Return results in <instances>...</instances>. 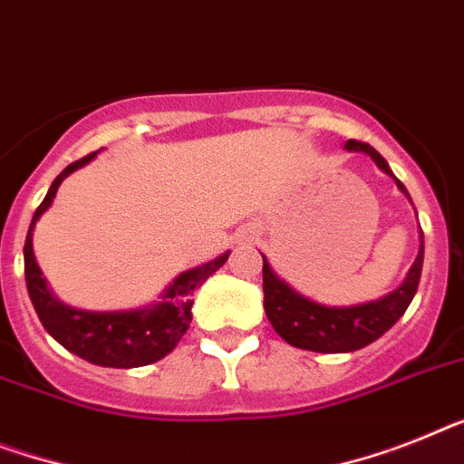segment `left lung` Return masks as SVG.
Segmentation results:
<instances>
[{
    "label": "left lung",
    "instance_id": "obj_1",
    "mask_svg": "<svg viewBox=\"0 0 464 464\" xmlns=\"http://www.w3.org/2000/svg\"><path fill=\"white\" fill-rule=\"evenodd\" d=\"M346 149L348 151L367 154L386 175L393 178L389 163L370 144L348 140ZM396 185L403 194H408L401 179H396ZM408 198H411V194H408ZM424 235L420 232L417 258L405 282L398 286L396 292L386 294L384 298L372 301V304L351 305V308H327V305H317L308 298L298 296L292 286L275 277V273L267 266L266 256H263V292H266L263 305H266V315L275 327V332L292 346L315 351V353H351V351H358L367 343L377 342L379 336L389 332L398 323V317L408 310L417 292V285H420Z\"/></svg>",
    "mask_w": 464,
    "mask_h": 464
}]
</instances>
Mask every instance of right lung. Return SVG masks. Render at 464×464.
<instances>
[{
	"mask_svg": "<svg viewBox=\"0 0 464 464\" xmlns=\"http://www.w3.org/2000/svg\"><path fill=\"white\" fill-rule=\"evenodd\" d=\"M94 159V154L75 160L49 187L47 197L37 206L25 237V285H28L30 301L34 313L40 317L49 334L56 339L71 353L80 355L82 361H90L102 367H141L151 365L170 353L172 348L185 336L191 323V294L201 286L218 267L225 266L229 251L218 256L206 266L179 275L166 289L163 301L154 308L132 310V313H87L59 304L47 289V282L42 279L40 266L34 263L33 254V227L40 216L52 206L56 189L72 170H78Z\"/></svg>",
	"mask_w": 464,
	"mask_h": 464,
	"instance_id": "obj_1",
	"label": "right lung"
}]
</instances>
